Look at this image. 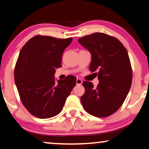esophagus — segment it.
<instances>
[{"label": "esophagus", "mask_w": 149, "mask_h": 149, "mask_svg": "<svg viewBox=\"0 0 149 149\" xmlns=\"http://www.w3.org/2000/svg\"><path fill=\"white\" fill-rule=\"evenodd\" d=\"M76 83H77V85H81L82 83H83V81H82V80L81 79H77Z\"/></svg>", "instance_id": "esophagus-1"}]
</instances>
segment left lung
<instances>
[{"instance_id":"8db88e82","label":"left lung","mask_w":149,"mask_h":149,"mask_svg":"<svg viewBox=\"0 0 149 149\" xmlns=\"http://www.w3.org/2000/svg\"><path fill=\"white\" fill-rule=\"evenodd\" d=\"M79 43L91 54L89 68L97 70L100 83L94 87L84 81L85 91L81 101L84 109L98 118L111 116L126 100L132 80V70L128 52L117 38L94 33L79 38Z\"/></svg>"}]
</instances>
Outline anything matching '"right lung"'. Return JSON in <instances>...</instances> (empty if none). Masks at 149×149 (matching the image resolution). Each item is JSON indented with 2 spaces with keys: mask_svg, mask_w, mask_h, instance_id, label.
I'll return each mask as SVG.
<instances>
[{
  "mask_svg": "<svg viewBox=\"0 0 149 149\" xmlns=\"http://www.w3.org/2000/svg\"><path fill=\"white\" fill-rule=\"evenodd\" d=\"M72 38L36 36L21 48L14 71L15 83L22 103L39 118L56 116L76 85V77L68 75L56 83V69L62 67V54Z\"/></svg>",
  "mask_w": 149,
  "mask_h": 149,
  "instance_id": "add662e5",
  "label": "right lung"
}]
</instances>
